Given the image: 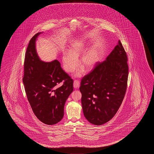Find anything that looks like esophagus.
<instances>
[{"label": "esophagus", "mask_w": 154, "mask_h": 154, "mask_svg": "<svg viewBox=\"0 0 154 154\" xmlns=\"http://www.w3.org/2000/svg\"><path fill=\"white\" fill-rule=\"evenodd\" d=\"M80 86V82L78 80H74V83H73V86L74 88H79Z\"/></svg>", "instance_id": "esophagus-1"}]
</instances>
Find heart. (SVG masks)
<instances>
[{
  "label": "heart",
  "mask_w": 154,
  "mask_h": 154,
  "mask_svg": "<svg viewBox=\"0 0 154 154\" xmlns=\"http://www.w3.org/2000/svg\"><path fill=\"white\" fill-rule=\"evenodd\" d=\"M87 44L84 39H79L72 43L69 48V52H64L62 57L64 69L66 72H72L78 66L79 57L86 49ZM97 49L92 46L82 54L80 58V64L87 70H91L96 66L98 62ZM81 68L75 72V77H81L84 72V68Z\"/></svg>",
  "instance_id": "obj_1"
}]
</instances>
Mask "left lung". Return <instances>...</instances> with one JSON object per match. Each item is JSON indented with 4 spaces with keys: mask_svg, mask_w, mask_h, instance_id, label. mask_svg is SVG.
<instances>
[{
    "mask_svg": "<svg viewBox=\"0 0 154 154\" xmlns=\"http://www.w3.org/2000/svg\"><path fill=\"white\" fill-rule=\"evenodd\" d=\"M127 56L120 41L106 59L82 79L80 91L86 119L96 125L110 121L125 97L128 76Z\"/></svg>",
    "mask_w": 154,
    "mask_h": 154,
    "instance_id": "1",
    "label": "left lung"
}]
</instances>
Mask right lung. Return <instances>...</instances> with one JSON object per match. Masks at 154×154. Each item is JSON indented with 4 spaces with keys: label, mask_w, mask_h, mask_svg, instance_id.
Instances as JSON below:
<instances>
[{
    "label": "right lung",
    "mask_w": 154,
    "mask_h": 154,
    "mask_svg": "<svg viewBox=\"0 0 154 154\" xmlns=\"http://www.w3.org/2000/svg\"><path fill=\"white\" fill-rule=\"evenodd\" d=\"M36 33L29 41L24 62L23 85L34 114L47 125H55L62 119L66 100L73 91V80L57 59L43 62L36 50ZM63 80V84L55 86Z\"/></svg>",
    "instance_id": "right-lung-1"
}]
</instances>
